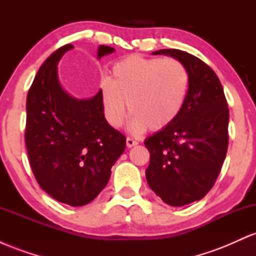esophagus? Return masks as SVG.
I'll return each mask as SVG.
<instances>
[{
	"mask_svg": "<svg viewBox=\"0 0 256 256\" xmlns=\"http://www.w3.org/2000/svg\"><path fill=\"white\" fill-rule=\"evenodd\" d=\"M137 144H138V142L136 140H134V138H131V137L126 138V146H128V148H131V146H134Z\"/></svg>",
	"mask_w": 256,
	"mask_h": 256,
	"instance_id": "obj_1",
	"label": "esophagus"
}]
</instances>
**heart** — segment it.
<instances>
[{
  "mask_svg": "<svg viewBox=\"0 0 256 256\" xmlns=\"http://www.w3.org/2000/svg\"><path fill=\"white\" fill-rule=\"evenodd\" d=\"M189 80L186 67L177 58L128 55L113 64L110 79L101 82L106 119L120 128L128 116V104L132 131L164 130L180 113Z\"/></svg>",
  "mask_w": 256,
  "mask_h": 256,
  "instance_id": "1",
  "label": "heart"
}]
</instances>
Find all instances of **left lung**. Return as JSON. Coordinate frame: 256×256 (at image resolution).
Returning <instances> with one entry per match:
<instances>
[{"mask_svg":"<svg viewBox=\"0 0 256 256\" xmlns=\"http://www.w3.org/2000/svg\"><path fill=\"white\" fill-rule=\"evenodd\" d=\"M189 72V89L177 119L144 140L150 152L146 177L164 202L182 207L204 198L218 178L228 144V107L216 72L189 52L161 49Z\"/></svg>","mask_w":256,"mask_h":256,"instance_id":"obj_1","label":"left lung"}]
</instances>
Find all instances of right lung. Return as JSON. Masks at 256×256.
<instances>
[{
    "mask_svg": "<svg viewBox=\"0 0 256 256\" xmlns=\"http://www.w3.org/2000/svg\"><path fill=\"white\" fill-rule=\"evenodd\" d=\"M72 48L66 44L52 52L34 79L26 100L25 143L40 186L61 204L78 207L104 189L126 138L106 120L101 90L77 100L58 83V62ZM113 52L100 46L98 58Z\"/></svg>",
    "mask_w": 256,
    "mask_h": 256,
    "instance_id": "obj_1",
    "label": "right lung"
}]
</instances>
